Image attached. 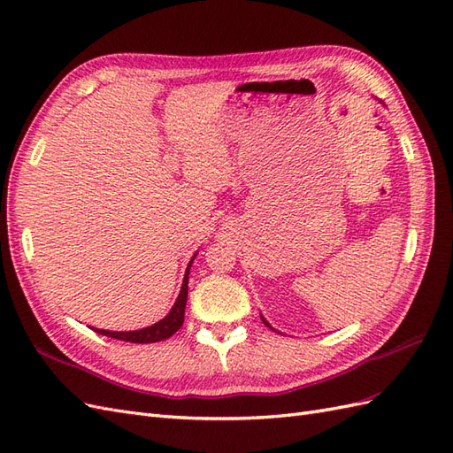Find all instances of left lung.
<instances>
[{
	"instance_id": "left-lung-1",
	"label": "left lung",
	"mask_w": 453,
	"mask_h": 453,
	"mask_svg": "<svg viewBox=\"0 0 453 453\" xmlns=\"http://www.w3.org/2000/svg\"><path fill=\"white\" fill-rule=\"evenodd\" d=\"M260 319H263V321H265V325H266V326H270V328H272V325H270V323H268V321H266V319L263 318V315H260ZM272 331H276V328H272Z\"/></svg>"
}]
</instances>
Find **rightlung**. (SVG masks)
<instances>
[{
	"instance_id": "1",
	"label": "right lung",
	"mask_w": 453,
	"mask_h": 453,
	"mask_svg": "<svg viewBox=\"0 0 453 453\" xmlns=\"http://www.w3.org/2000/svg\"><path fill=\"white\" fill-rule=\"evenodd\" d=\"M198 251L193 255V258L188 260L185 276H183V283H181V291L177 295L175 303L172 306V310L164 315V318L153 325L138 328V331H105V328H94L98 334L109 336V338H117V340H125V342H132V344H153V342H160L166 340L172 334H175L180 331V326L185 321V306H187V293H188V272L190 266H193V260L196 258Z\"/></svg>"
}]
</instances>
